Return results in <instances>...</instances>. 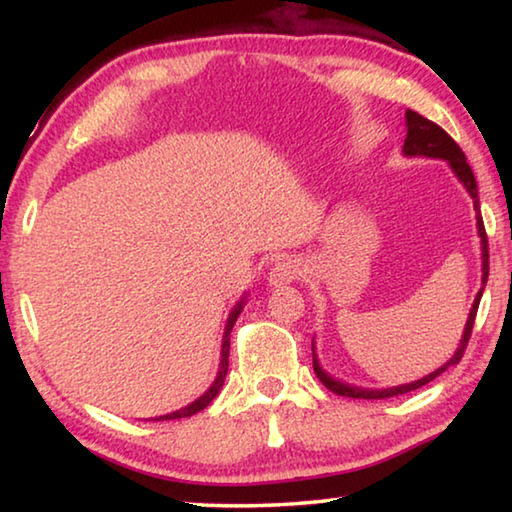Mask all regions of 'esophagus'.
Listing matches in <instances>:
<instances>
[{
    "label": "esophagus",
    "mask_w": 512,
    "mask_h": 512,
    "mask_svg": "<svg viewBox=\"0 0 512 512\" xmlns=\"http://www.w3.org/2000/svg\"><path fill=\"white\" fill-rule=\"evenodd\" d=\"M300 275H302V264L298 259L287 257V259H280V262L271 268L268 282H271L273 287H282V284H291L293 280H298Z\"/></svg>",
    "instance_id": "34e87169"
}]
</instances>
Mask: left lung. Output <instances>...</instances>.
I'll return each instance as SVG.
<instances>
[{
    "instance_id": "obj_1",
    "label": "left lung",
    "mask_w": 512,
    "mask_h": 512,
    "mask_svg": "<svg viewBox=\"0 0 512 512\" xmlns=\"http://www.w3.org/2000/svg\"><path fill=\"white\" fill-rule=\"evenodd\" d=\"M406 140H404V153L406 155H427V158H443L449 164H452L454 173L458 176V180L465 185L467 192L474 198V210H476V225H479V237H481V246H483V287L485 282H488V235H485V228H483V219H481V210H479V192H476V180H474V173L472 167L467 164L465 160V153L461 151V146H458L452 137H449L443 128L438 124H433L431 119L418 115V112L413 110H406ZM481 291L476 293L474 298V305L470 309V318H467L465 323V332H463V339H461V348L456 350V354L452 359H449L443 368H438L436 372H431V375L422 377L418 381H413V384H406V386H397V388H384V391H363V388H354L348 384H341V381H334L329 375H325L323 368L318 366V361L314 357V372L316 377L323 381V386L329 388V391L336 393V395H343V397H354V400H386V397H395V395H404L409 391H415V388H420L424 384H429V381L436 379L438 375H443V372L449 366H456L458 361L463 359L467 343H470V336H472V327H474V318H476V311H479V302H481Z\"/></svg>"
}]
</instances>
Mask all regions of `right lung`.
Masks as SVG:
<instances>
[{"label": "right lung", "mask_w": 512, "mask_h": 512, "mask_svg": "<svg viewBox=\"0 0 512 512\" xmlns=\"http://www.w3.org/2000/svg\"><path fill=\"white\" fill-rule=\"evenodd\" d=\"M241 309H244V300L237 302V307L232 309V314L228 318V325H225V332H223V345H221V370H219V377L214 379V384L210 386V391H207L203 397H198L194 404L185 406V409H180L176 413H169V415H162L160 420H178V418H189V415H194L198 411H203L207 404H210L216 395H219L221 386H223V379L228 375V357H230V332L232 327L237 323V316L241 314Z\"/></svg>", "instance_id": "add662e5"}]
</instances>
